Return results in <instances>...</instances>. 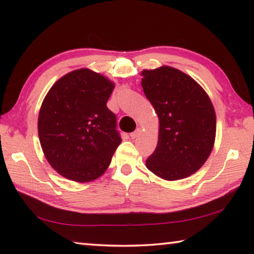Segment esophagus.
I'll return each instance as SVG.
<instances>
[{
  "label": "esophagus",
  "instance_id": "esophagus-1",
  "mask_svg": "<svg viewBox=\"0 0 254 254\" xmlns=\"http://www.w3.org/2000/svg\"><path fill=\"white\" fill-rule=\"evenodd\" d=\"M139 133H140V130H139V128H136L134 132L130 133V137H131V139H135V137L139 135Z\"/></svg>",
  "mask_w": 254,
  "mask_h": 254
}]
</instances>
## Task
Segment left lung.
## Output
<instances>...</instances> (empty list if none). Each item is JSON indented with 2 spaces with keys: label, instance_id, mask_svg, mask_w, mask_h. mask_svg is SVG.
Here are the masks:
<instances>
[{
  "label": "left lung",
  "instance_id": "obj_1",
  "mask_svg": "<svg viewBox=\"0 0 254 254\" xmlns=\"http://www.w3.org/2000/svg\"><path fill=\"white\" fill-rule=\"evenodd\" d=\"M142 76L144 95L159 118L158 144L145 166L162 179L186 178L212 152L216 134L212 102L200 85L176 68L145 69Z\"/></svg>",
  "mask_w": 254,
  "mask_h": 254
}]
</instances>
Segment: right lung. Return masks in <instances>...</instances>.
Wrapping results in <instances>:
<instances>
[{
	"label": "right lung",
	"mask_w": 254,
	"mask_h": 254,
	"mask_svg": "<svg viewBox=\"0 0 254 254\" xmlns=\"http://www.w3.org/2000/svg\"><path fill=\"white\" fill-rule=\"evenodd\" d=\"M114 88L103 75L81 68L68 72L47 94L38 119L40 144L63 177L87 183L105 173L121 136L106 103Z\"/></svg>",
	"instance_id": "add662e5"
}]
</instances>
